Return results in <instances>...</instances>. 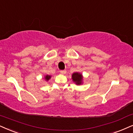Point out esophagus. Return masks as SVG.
Wrapping results in <instances>:
<instances>
[{
  "label": "esophagus",
  "instance_id": "34e87169",
  "mask_svg": "<svg viewBox=\"0 0 133 133\" xmlns=\"http://www.w3.org/2000/svg\"><path fill=\"white\" fill-rule=\"evenodd\" d=\"M60 73L62 74H65L66 73V70H60Z\"/></svg>",
  "mask_w": 133,
  "mask_h": 133
}]
</instances>
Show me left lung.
Listing matches in <instances>:
<instances>
[{"label": "left lung", "mask_w": 133, "mask_h": 133, "mask_svg": "<svg viewBox=\"0 0 133 133\" xmlns=\"http://www.w3.org/2000/svg\"><path fill=\"white\" fill-rule=\"evenodd\" d=\"M72 77L73 81L75 82L77 85H80L82 83V79H83L82 74L78 73V72H76V73H74Z\"/></svg>", "instance_id": "1"}]
</instances>
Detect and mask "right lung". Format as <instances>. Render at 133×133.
Wrapping results in <instances>:
<instances>
[{
	"label": "right lung",
	"instance_id": "obj_1",
	"mask_svg": "<svg viewBox=\"0 0 133 133\" xmlns=\"http://www.w3.org/2000/svg\"><path fill=\"white\" fill-rule=\"evenodd\" d=\"M50 78H51V76H50V75H46V76L45 77V79H46V80H48Z\"/></svg>",
	"mask_w": 133,
	"mask_h": 133
}]
</instances>
